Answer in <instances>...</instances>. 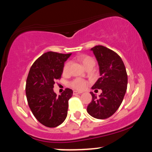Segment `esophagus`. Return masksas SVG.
I'll return each mask as SVG.
<instances>
[{
	"mask_svg": "<svg viewBox=\"0 0 152 152\" xmlns=\"http://www.w3.org/2000/svg\"><path fill=\"white\" fill-rule=\"evenodd\" d=\"M83 91H73V94H74V95H76V94H82Z\"/></svg>",
	"mask_w": 152,
	"mask_h": 152,
	"instance_id": "1",
	"label": "esophagus"
}]
</instances>
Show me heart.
<instances>
[{"label":"heart","mask_w":152,"mask_h":152,"mask_svg":"<svg viewBox=\"0 0 152 152\" xmlns=\"http://www.w3.org/2000/svg\"><path fill=\"white\" fill-rule=\"evenodd\" d=\"M78 60L80 61L81 63L84 65L85 67H87L89 64H91L94 63V60L90 56L88 55H82V56H80L78 57ZM69 67H70V62L69 61H66L64 63L62 69V72L63 74L66 75L69 72ZM69 86H71L73 88L77 89V90H83L87 86V83L84 80L80 79V78H75V79L72 80L71 82L69 83Z\"/></svg>","instance_id":"1"}]
</instances>
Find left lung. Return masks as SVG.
<instances>
[{
	"label": "left lung",
	"instance_id": "obj_1",
	"mask_svg": "<svg viewBox=\"0 0 152 152\" xmlns=\"http://www.w3.org/2000/svg\"><path fill=\"white\" fill-rule=\"evenodd\" d=\"M91 50L99 63L101 75L92 89H102V93L97 98L91 92L92 101L87 112L94 118L104 120L114 115L122 104L128 86V75L122 58L115 51L103 45H96Z\"/></svg>",
	"mask_w": 152,
	"mask_h": 152
}]
</instances>
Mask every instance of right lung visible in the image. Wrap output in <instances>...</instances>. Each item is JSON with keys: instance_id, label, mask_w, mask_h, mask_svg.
<instances>
[{"instance_id": "right-lung-1", "label": "right lung", "mask_w": 152, "mask_h": 152, "mask_svg": "<svg viewBox=\"0 0 152 152\" xmlns=\"http://www.w3.org/2000/svg\"><path fill=\"white\" fill-rule=\"evenodd\" d=\"M71 53L48 51L43 53L30 67L26 82L27 103L35 118L48 128L61 125L67 115L68 102L72 90L66 88L61 95L53 92V85L60 80L64 63Z\"/></svg>"}]
</instances>
